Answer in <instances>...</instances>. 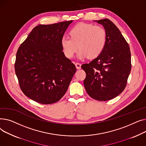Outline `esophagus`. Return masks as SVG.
Here are the masks:
<instances>
[{
    "instance_id": "obj_1",
    "label": "esophagus",
    "mask_w": 146,
    "mask_h": 146,
    "mask_svg": "<svg viewBox=\"0 0 146 146\" xmlns=\"http://www.w3.org/2000/svg\"><path fill=\"white\" fill-rule=\"evenodd\" d=\"M75 66H76V68L78 70L81 69V64L80 63H78V62L75 63Z\"/></svg>"
}]
</instances>
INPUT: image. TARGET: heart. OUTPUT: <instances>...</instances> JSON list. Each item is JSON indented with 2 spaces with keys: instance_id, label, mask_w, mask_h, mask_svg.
I'll return each mask as SVG.
<instances>
[{
  "instance_id": "obj_1",
  "label": "heart",
  "mask_w": 146,
  "mask_h": 146,
  "mask_svg": "<svg viewBox=\"0 0 146 146\" xmlns=\"http://www.w3.org/2000/svg\"><path fill=\"white\" fill-rule=\"evenodd\" d=\"M70 37L63 36L61 44L64 54L71 58L78 49L80 59L94 58L103 50L107 41L105 29L101 26L81 23L75 25L70 32Z\"/></svg>"
}]
</instances>
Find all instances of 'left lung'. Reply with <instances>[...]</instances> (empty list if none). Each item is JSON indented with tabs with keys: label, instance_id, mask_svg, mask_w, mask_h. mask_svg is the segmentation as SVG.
<instances>
[{
	"label": "left lung",
	"instance_id": "obj_1",
	"mask_svg": "<svg viewBox=\"0 0 146 146\" xmlns=\"http://www.w3.org/2000/svg\"><path fill=\"white\" fill-rule=\"evenodd\" d=\"M107 33L102 52L89 63L81 65L86 73L84 85L88 95L98 101H108L120 94L130 75L131 52L121 32L108 19L96 21Z\"/></svg>",
	"mask_w": 146,
	"mask_h": 146
}]
</instances>
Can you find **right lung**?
Returning a JSON list of instances; mask_svg holds the SVG:
<instances>
[{"label": "right lung", "instance_id": "obj_1", "mask_svg": "<svg viewBox=\"0 0 146 146\" xmlns=\"http://www.w3.org/2000/svg\"><path fill=\"white\" fill-rule=\"evenodd\" d=\"M72 21L34 28L16 53L15 73L26 96L38 103L58 102L66 92L76 67L61 40Z\"/></svg>", "mask_w": 146, "mask_h": 146}]
</instances>
